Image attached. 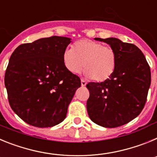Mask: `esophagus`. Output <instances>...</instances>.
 <instances>
[{
    "label": "esophagus",
    "mask_w": 157,
    "mask_h": 157,
    "mask_svg": "<svg viewBox=\"0 0 157 157\" xmlns=\"http://www.w3.org/2000/svg\"><path fill=\"white\" fill-rule=\"evenodd\" d=\"M81 85L82 86H86V81H84L83 79L81 80Z\"/></svg>",
    "instance_id": "34e87169"
}]
</instances>
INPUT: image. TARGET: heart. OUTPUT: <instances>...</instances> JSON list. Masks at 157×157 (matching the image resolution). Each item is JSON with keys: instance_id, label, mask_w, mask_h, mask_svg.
I'll return each mask as SVG.
<instances>
[{"instance_id": "b5f03b06", "label": "heart", "mask_w": 157, "mask_h": 157, "mask_svg": "<svg viewBox=\"0 0 157 157\" xmlns=\"http://www.w3.org/2000/svg\"><path fill=\"white\" fill-rule=\"evenodd\" d=\"M65 68L72 74H78L85 69V75L96 82L109 79L114 72L117 54L111 46L93 40L83 39L75 42L71 48L63 52Z\"/></svg>"}]
</instances>
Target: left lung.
<instances>
[{"mask_svg":"<svg viewBox=\"0 0 157 157\" xmlns=\"http://www.w3.org/2000/svg\"><path fill=\"white\" fill-rule=\"evenodd\" d=\"M114 48L117 62L113 74L102 82H89L88 115L94 123L108 128L120 127L141 113L151 84L150 67L134 44L115 37L94 38Z\"/></svg>","mask_w":157,"mask_h":157,"instance_id":"left-lung-1","label":"left lung"}]
</instances>
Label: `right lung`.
I'll use <instances>...</instances> for the list:
<instances>
[{
	"label": "right lung",
	"mask_w": 157,
	"mask_h": 157,
	"mask_svg": "<svg viewBox=\"0 0 157 157\" xmlns=\"http://www.w3.org/2000/svg\"><path fill=\"white\" fill-rule=\"evenodd\" d=\"M71 38L52 36L19 45L5 75L9 105L22 120L37 127H51L66 118L81 80L65 68L63 52Z\"/></svg>",
	"instance_id": "right-lung-1"
}]
</instances>
